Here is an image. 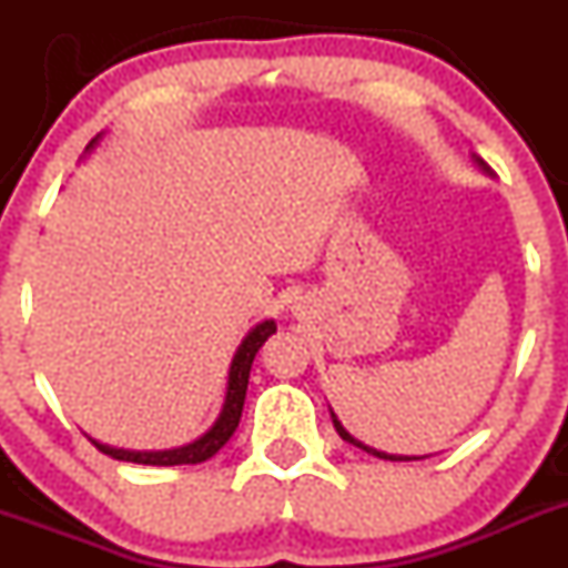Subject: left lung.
<instances>
[{
  "mask_svg": "<svg viewBox=\"0 0 568 568\" xmlns=\"http://www.w3.org/2000/svg\"><path fill=\"white\" fill-rule=\"evenodd\" d=\"M473 159H475V164H478V168H480V170H484V173H486V175H491L489 164H486V162H484V159H480V156H473ZM329 415H332V423H335V432H337V434H341V437H343V439H346V443L357 445V448H359V450H365V454H371V456H379V459H390V462H415V459H420V456H393V454H385V450H376V448H368V445H363V443H359V439H354V437H352V434H348V432H346V428H343V423H341V420H337V415H335V412H332V409H329Z\"/></svg>",
  "mask_w": 568,
  "mask_h": 568,
  "instance_id": "obj_1",
  "label": "left lung"
}]
</instances>
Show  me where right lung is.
Here are the masks:
<instances>
[{"label":"right lung","mask_w":568,"mask_h":568,"mask_svg":"<svg viewBox=\"0 0 568 568\" xmlns=\"http://www.w3.org/2000/svg\"><path fill=\"white\" fill-rule=\"evenodd\" d=\"M101 134L93 136L88 145V151H93L99 145ZM277 332V324L272 318L261 321L247 332V337L242 341V346L236 348L231 359V371H227V393H225V404H222L220 417L214 420V426L197 437L194 443L181 445V448H170V450H125V448H112V445L99 443V439H90L101 454L112 456L118 462H134V464H151V467H175V464H200L216 454L227 439L233 437V432L239 428V420H242V409H244V395H247V385H250V368L252 359H255L257 348L268 341V337Z\"/></svg>","instance_id":"add662e5"}]
</instances>
